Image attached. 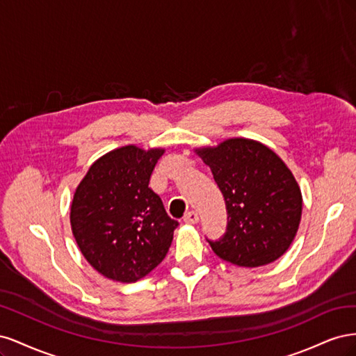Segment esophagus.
Segmentation results:
<instances>
[{"instance_id":"obj_1","label":"esophagus","mask_w":356,"mask_h":356,"mask_svg":"<svg viewBox=\"0 0 356 356\" xmlns=\"http://www.w3.org/2000/svg\"><path fill=\"white\" fill-rule=\"evenodd\" d=\"M199 221V215L195 211H190L184 215V222L187 224H196Z\"/></svg>"}]
</instances>
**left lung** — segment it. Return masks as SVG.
<instances>
[{
	"instance_id": "left-lung-1",
	"label": "left lung",
	"mask_w": 356,
	"mask_h": 356,
	"mask_svg": "<svg viewBox=\"0 0 356 356\" xmlns=\"http://www.w3.org/2000/svg\"><path fill=\"white\" fill-rule=\"evenodd\" d=\"M196 153L211 170L227 209V229L209 241L222 260L241 267L273 263L293 243L301 220V191L270 148L232 138Z\"/></svg>"
}]
</instances>
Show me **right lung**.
<instances>
[{
  "label": "right lung",
  "instance_id": "add662e5",
  "mask_svg": "<svg viewBox=\"0 0 356 356\" xmlns=\"http://www.w3.org/2000/svg\"><path fill=\"white\" fill-rule=\"evenodd\" d=\"M161 148H115L98 159L71 203V229L81 254L105 277L136 282L166 257L178 221L148 187Z\"/></svg>",
  "mask_w": 356,
  "mask_h": 356
}]
</instances>
